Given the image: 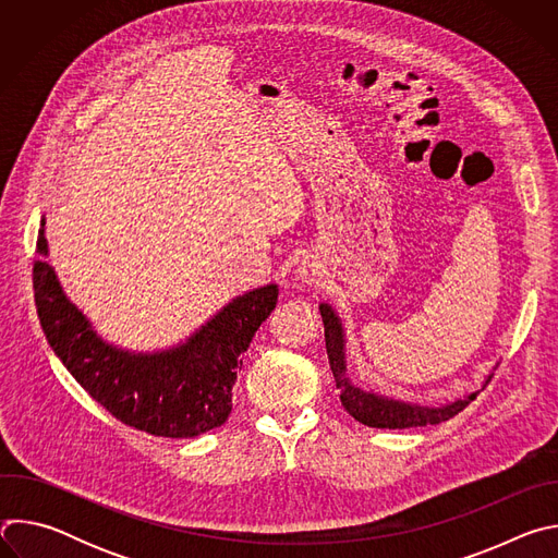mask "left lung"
<instances>
[{"instance_id":"obj_1","label":"left lung","mask_w":558,"mask_h":558,"mask_svg":"<svg viewBox=\"0 0 558 558\" xmlns=\"http://www.w3.org/2000/svg\"><path fill=\"white\" fill-rule=\"evenodd\" d=\"M323 313V323H325V340H327V353H329V364L336 377V386L340 388V402L347 409L351 417H355L360 424L371 426V428H417V426H428V424H441L461 413L474 397L476 392L465 395L463 400H457L448 407H417V404H407V402H397L388 400L384 395H375L371 390H362L351 384L347 377V364H344V333L342 325L338 320V315L329 304H320ZM493 377V375H490ZM486 379V384L490 381Z\"/></svg>"}]
</instances>
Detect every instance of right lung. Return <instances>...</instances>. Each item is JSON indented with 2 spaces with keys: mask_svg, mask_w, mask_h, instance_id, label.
Wrapping results in <instances>:
<instances>
[{
  "mask_svg": "<svg viewBox=\"0 0 558 558\" xmlns=\"http://www.w3.org/2000/svg\"><path fill=\"white\" fill-rule=\"evenodd\" d=\"M46 254L39 229L33 265L39 323L57 357L95 402L125 426L154 437L187 439L227 422L243 353L278 304L276 284L233 298L185 344L136 355L106 344L93 331L61 291Z\"/></svg>",
  "mask_w": 558,
  "mask_h": 558,
  "instance_id": "right-lung-1",
  "label": "right lung"
}]
</instances>
